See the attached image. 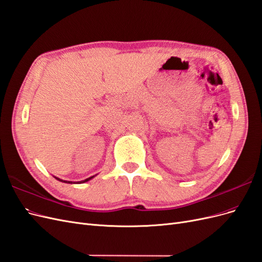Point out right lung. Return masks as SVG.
Wrapping results in <instances>:
<instances>
[{"instance_id":"obj_1","label":"right lung","mask_w":262,"mask_h":262,"mask_svg":"<svg viewBox=\"0 0 262 262\" xmlns=\"http://www.w3.org/2000/svg\"><path fill=\"white\" fill-rule=\"evenodd\" d=\"M92 177H94V176H92ZM92 177H89V179H87V180H85V181H81L80 183H85V182H88L89 180H91V179H92ZM56 180L61 181V182H64V183H71V184H72V182H66V181H62V180H60V179H57V177H56Z\"/></svg>"}]
</instances>
